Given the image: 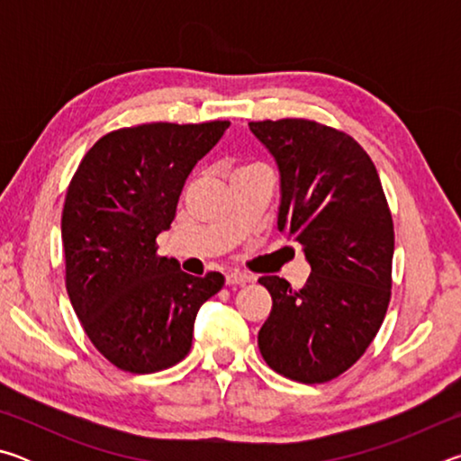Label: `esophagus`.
<instances>
[{"label": "esophagus", "instance_id": "esophagus-1", "mask_svg": "<svg viewBox=\"0 0 461 461\" xmlns=\"http://www.w3.org/2000/svg\"><path fill=\"white\" fill-rule=\"evenodd\" d=\"M254 276L248 275V272H230L228 276H225V285L228 286H233V285H246V283H252Z\"/></svg>", "mask_w": 461, "mask_h": 461}]
</instances>
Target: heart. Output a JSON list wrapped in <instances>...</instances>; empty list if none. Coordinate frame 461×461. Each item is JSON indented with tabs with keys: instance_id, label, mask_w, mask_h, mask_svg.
Returning <instances> with one entry per match:
<instances>
[{
	"instance_id": "obj_1",
	"label": "heart",
	"mask_w": 461,
	"mask_h": 461,
	"mask_svg": "<svg viewBox=\"0 0 461 461\" xmlns=\"http://www.w3.org/2000/svg\"><path fill=\"white\" fill-rule=\"evenodd\" d=\"M252 168H267V167H262V165H248V167H241L238 170H252ZM238 170H236V173H238Z\"/></svg>"
}]
</instances>
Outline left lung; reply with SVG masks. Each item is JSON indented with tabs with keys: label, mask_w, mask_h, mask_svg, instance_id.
I'll return each mask as SVG.
<instances>
[{
	"label": "left lung",
	"mask_w": 461,
	"mask_h": 461,
	"mask_svg": "<svg viewBox=\"0 0 461 461\" xmlns=\"http://www.w3.org/2000/svg\"><path fill=\"white\" fill-rule=\"evenodd\" d=\"M280 173L278 231L303 246V288L262 276L272 311L260 354L283 376L319 384L360 360L384 321L394 225L376 167L346 131L313 120L249 122Z\"/></svg>",
	"instance_id": "obj_1"
}]
</instances>
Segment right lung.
I'll use <instances>...</instances> for the list:
<instances>
[{
    "label": "right lung",
    "instance_id": "1",
    "mask_svg": "<svg viewBox=\"0 0 461 461\" xmlns=\"http://www.w3.org/2000/svg\"><path fill=\"white\" fill-rule=\"evenodd\" d=\"M230 122L142 123L109 131L83 156L62 209L67 293L85 333L115 368L167 370L189 354L199 307L220 272L186 275L156 254L186 176Z\"/></svg>",
    "mask_w": 461,
    "mask_h": 461
}]
</instances>
